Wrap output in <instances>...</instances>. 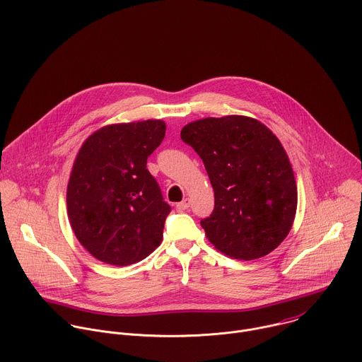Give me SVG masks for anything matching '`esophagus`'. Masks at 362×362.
Instances as JSON below:
<instances>
[{
    "label": "esophagus",
    "instance_id": "34e87169",
    "mask_svg": "<svg viewBox=\"0 0 362 362\" xmlns=\"http://www.w3.org/2000/svg\"><path fill=\"white\" fill-rule=\"evenodd\" d=\"M180 211H183V210H187L189 207H190V199L189 197H186V199H183L180 203H177V206H176Z\"/></svg>",
    "mask_w": 362,
    "mask_h": 362
}]
</instances>
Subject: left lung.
Returning <instances> with one entry per match:
<instances>
[{"label": "left lung", "instance_id": "left-lung-1", "mask_svg": "<svg viewBox=\"0 0 362 362\" xmlns=\"http://www.w3.org/2000/svg\"><path fill=\"white\" fill-rule=\"evenodd\" d=\"M180 136L202 158L214 190V210L200 223L214 249L237 260L277 249L297 211V183L279 138L243 115L194 120Z\"/></svg>", "mask_w": 362, "mask_h": 362}]
</instances>
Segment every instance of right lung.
<instances>
[{
    "instance_id": "obj_1",
    "label": "right lung",
    "mask_w": 362,
    "mask_h": 362,
    "mask_svg": "<svg viewBox=\"0 0 362 362\" xmlns=\"http://www.w3.org/2000/svg\"><path fill=\"white\" fill-rule=\"evenodd\" d=\"M160 119L112 124L85 139L66 187V211L78 242L99 262L129 266L162 242L170 206L146 160L165 138Z\"/></svg>"
}]
</instances>
